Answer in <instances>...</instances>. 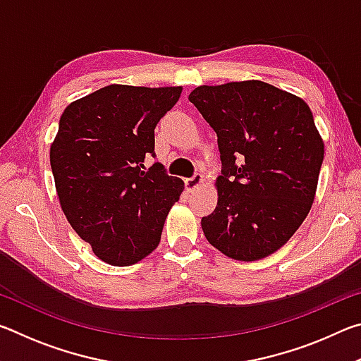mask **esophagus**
<instances>
[{
	"mask_svg": "<svg viewBox=\"0 0 361 361\" xmlns=\"http://www.w3.org/2000/svg\"><path fill=\"white\" fill-rule=\"evenodd\" d=\"M204 181V176H202V173H195L192 178H188V180H185V186H186V191L188 192H192V191H195V189L199 188V185L200 183Z\"/></svg>",
	"mask_w": 361,
	"mask_h": 361,
	"instance_id": "esophagus-1",
	"label": "esophagus"
}]
</instances>
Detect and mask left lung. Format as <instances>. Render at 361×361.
Returning a JSON list of instances; mask_svg holds the SVG:
<instances>
[{
  "label": "left lung",
  "instance_id": "obj_1",
  "mask_svg": "<svg viewBox=\"0 0 361 361\" xmlns=\"http://www.w3.org/2000/svg\"><path fill=\"white\" fill-rule=\"evenodd\" d=\"M189 102L216 132L218 204L202 218L213 247L255 261L291 239L312 207L323 142L307 103L262 81L200 85Z\"/></svg>",
  "mask_w": 361,
  "mask_h": 361
}]
</instances>
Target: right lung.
I'll return each mask as SVG.
<instances>
[{
  "instance_id": "right-lung-1",
  "label": "right lung",
  "mask_w": 361,
  "mask_h": 361,
  "mask_svg": "<svg viewBox=\"0 0 361 361\" xmlns=\"http://www.w3.org/2000/svg\"><path fill=\"white\" fill-rule=\"evenodd\" d=\"M181 87L111 84L65 108L51 167L66 219L102 261L135 264L161 242L170 209L185 189L156 162L154 129Z\"/></svg>"
}]
</instances>
